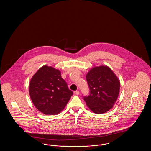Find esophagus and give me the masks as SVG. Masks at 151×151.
Segmentation results:
<instances>
[{"mask_svg": "<svg viewBox=\"0 0 151 151\" xmlns=\"http://www.w3.org/2000/svg\"><path fill=\"white\" fill-rule=\"evenodd\" d=\"M73 93H74V94H76V95H78V94H80V92H79V91H74L73 92Z\"/></svg>", "mask_w": 151, "mask_h": 151, "instance_id": "obj_1", "label": "esophagus"}]
</instances>
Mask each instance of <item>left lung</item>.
<instances>
[{
    "mask_svg": "<svg viewBox=\"0 0 151 151\" xmlns=\"http://www.w3.org/2000/svg\"><path fill=\"white\" fill-rule=\"evenodd\" d=\"M86 79L90 92L83 99L89 109L100 114L113 108L120 89V81L113 71L106 65L95 67L86 74Z\"/></svg>",
    "mask_w": 151,
    "mask_h": 151,
    "instance_id": "left-lung-1",
    "label": "left lung"
}]
</instances>
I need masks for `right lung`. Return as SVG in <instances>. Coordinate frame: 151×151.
Listing matches in <instances>:
<instances>
[{"mask_svg":"<svg viewBox=\"0 0 151 151\" xmlns=\"http://www.w3.org/2000/svg\"><path fill=\"white\" fill-rule=\"evenodd\" d=\"M29 94L34 105L40 112L54 115L62 111L73 92L61 77L59 70L43 65L30 80Z\"/></svg>","mask_w":151,"mask_h":151,"instance_id":"obj_1","label":"right lung"}]
</instances>
